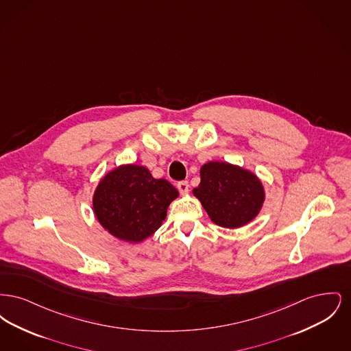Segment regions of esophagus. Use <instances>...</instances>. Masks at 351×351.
<instances>
[{"label": "esophagus", "mask_w": 351, "mask_h": 351, "mask_svg": "<svg viewBox=\"0 0 351 351\" xmlns=\"http://www.w3.org/2000/svg\"><path fill=\"white\" fill-rule=\"evenodd\" d=\"M188 188H189L188 182H180V183L178 184V189H179V192H180L182 195L188 193Z\"/></svg>", "instance_id": "1"}]
</instances>
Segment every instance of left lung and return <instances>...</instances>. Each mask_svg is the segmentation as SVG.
<instances>
[{
    "mask_svg": "<svg viewBox=\"0 0 351 351\" xmlns=\"http://www.w3.org/2000/svg\"><path fill=\"white\" fill-rule=\"evenodd\" d=\"M200 184L193 196L213 223L237 229L250 223L266 200L265 186L250 169L228 162L210 160L200 168Z\"/></svg>",
    "mask_w": 351,
    "mask_h": 351,
    "instance_id": "1",
    "label": "left lung"
}]
</instances>
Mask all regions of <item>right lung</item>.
<instances>
[{
    "label": "right lung",
    "mask_w": 351,
    "mask_h": 351,
    "mask_svg": "<svg viewBox=\"0 0 351 351\" xmlns=\"http://www.w3.org/2000/svg\"><path fill=\"white\" fill-rule=\"evenodd\" d=\"M178 197V189L166 179H155L149 168L129 163L101 178L92 206L108 233L123 242L139 243L162 226L169 204Z\"/></svg>",
    "instance_id": "right-lung-1"
}]
</instances>
